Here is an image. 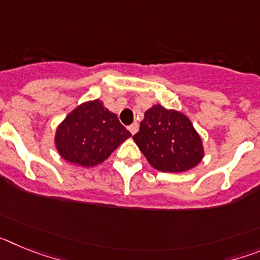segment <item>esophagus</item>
<instances>
[{
  "instance_id": "esophagus-1",
  "label": "esophagus",
  "mask_w": 260,
  "mask_h": 260,
  "mask_svg": "<svg viewBox=\"0 0 260 260\" xmlns=\"http://www.w3.org/2000/svg\"><path fill=\"white\" fill-rule=\"evenodd\" d=\"M127 128H128V132H130L133 135H134V134H137L138 130H139V125H138L137 122H134V123H132V125L128 126Z\"/></svg>"
}]
</instances>
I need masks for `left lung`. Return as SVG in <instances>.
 Segmentation results:
<instances>
[{
	"label": "left lung",
	"instance_id": "obj_1",
	"mask_svg": "<svg viewBox=\"0 0 260 260\" xmlns=\"http://www.w3.org/2000/svg\"><path fill=\"white\" fill-rule=\"evenodd\" d=\"M133 139L147 161L160 172L190 171L204 157L203 141L189 117L160 104L146 110Z\"/></svg>",
	"mask_w": 260,
	"mask_h": 260
}]
</instances>
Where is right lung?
Instances as JSON below:
<instances>
[{
    "label": "right lung",
    "mask_w": 260,
    "mask_h": 260,
    "mask_svg": "<svg viewBox=\"0 0 260 260\" xmlns=\"http://www.w3.org/2000/svg\"><path fill=\"white\" fill-rule=\"evenodd\" d=\"M130 137L118 117L96 99L78 105L57 126L54 146L63 160L89 168L105 161Z\"/></svg>",
    "instance_id": "1"
}]
</instances>
